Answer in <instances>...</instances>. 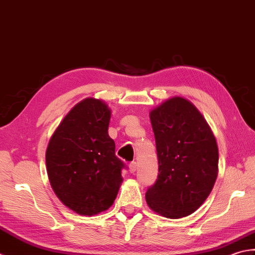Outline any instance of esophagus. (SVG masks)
Instances as JSON below:
<instances>
[{
    "label": "esophagus",
    "instance_id": "esophagus-1",
    "mask_svg": "<svg viewBox=\"0 0 255 255\" xmlns=\"http://www.w3.org/2000/svg\"><path fill=\"white\" fill-rule=\"evenodd\" d=\"M136 169H137V165H136V163H135V162L129 163V165H128V170H129V173H131V174H134L135 171H136Z\"/></svg>",
    "mask_w": 255,
    "mask_h": 255
}]
</instances>
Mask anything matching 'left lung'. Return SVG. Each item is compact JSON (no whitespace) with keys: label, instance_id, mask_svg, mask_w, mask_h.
<instances>
[{"label":"left lung","instance_id":"1","mask_svg":"<svg viewBox=\"0 0 255 255\" xmlns=\"http://www.w3.org/2000/svg\"><path fill=\"white\" fill-rule=\"evenodd\" d=\"M158 158L157 180L145 198L156 214L187 217L210 195L219 152L209 124L193 103L173 97L149 112Z\"/></svg>","mask_w":255,"mask_h":255}]
</instances>
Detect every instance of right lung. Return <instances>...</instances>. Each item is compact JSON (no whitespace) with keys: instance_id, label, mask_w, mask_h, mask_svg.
<instances>
[{"instance_id":"obj_1","label":"right lung","mask_w":255,"mask_h":255,"mask_svg":"<svg viewBox=\"0 0 255 255\" xmlns=\"http://www.w3.org/2000/svg\"><path fill=\"white\" fill-rule=\"evenodd\" d=\"M111 110L105 101L87 98L71 109L55 129L46 149L51 188L80 216L108 210L123 181L124 164L109 136Z\"/></svg>"}]
</instances>
